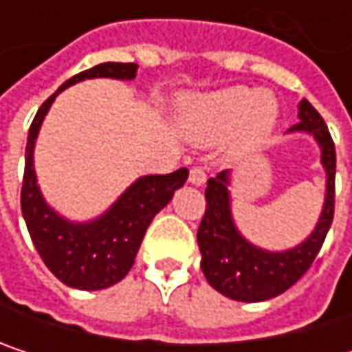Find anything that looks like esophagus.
<instances>
[{
  "label": "esophagus",
  "instance_id": "obj_1",
  "mask_svg": "<svg viewBox=\"0 0 352 352\" xmlns=\"http://www.w3.org/2000/svg\"><path fill=\"white\" fill-rule=\"evenodd\" d=\"M189 183H193V185H204L206 183V171H204V167H191V171H189Z\"/></svg>",
  "mask_w": 352,
  "mask_h": 352
}]
</instances>
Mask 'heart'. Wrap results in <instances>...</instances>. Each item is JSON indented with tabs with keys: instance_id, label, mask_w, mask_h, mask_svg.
Here are the masks:
<instances>
[{
	"instance_id": "1",
	"label": "heart",
	"mask_w": 352,
	"mask_h": 352,
	"mask_svg": "<svg viewBox=\"0 0 352 352\" xmlns=\"http://www.w3.org/2000/svg\"><path fill=\"white\" fill-rule=\"evenodd\" d=\"M279 107L271 94L230 87L197 100L191 107V136L199 144H216L236 132L243 144L263 140L277 122Z\"/></svg>"
}]
</instances>
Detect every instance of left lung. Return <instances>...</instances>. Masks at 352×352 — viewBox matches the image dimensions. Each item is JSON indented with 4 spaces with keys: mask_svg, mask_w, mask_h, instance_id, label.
I'll list each match as a JSON object with an SVG mask.
<instances>
[{
    "mask_svg": "<svg viewBox=\"0 0 352 352\" xmlns=\"http://www.w3.org/2000/svg\"><path fill=\"white\" fill-rule=\"evenodd\" d=\"M300 122L289 128L314 134L322 148L326 169V201L316 230L300 246L285 252L261 250L239 234L230 216L228 171L208 179L206 212L197 228L201 271L208 283L222 296L236 302H263L287 292L314 263L334 218L336 151L326 122L308 100L300 104Z\"/></svg>",
    "mask_w": 352,
    "mask_h": 352,
    "instance_id": "left-lung-1",
    "label": "left lung"
}]
</instances>
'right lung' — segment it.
<instances>
[{"instance_id":"add662e5","label":"right lung","mask_w":352,"mask_h":352,"mask_svg":"<svg viewBox=\"0 0 352 352\" xmlns=\"http://www.w3.org/2000/svg\"><path fill=\"white\" fill-rule=\"evenodd\" d=\"M136 63H102L73 75L38 107L28 130L26 165L22 181V214L36 250L50 273L69 287L106 289L122 281L134 265L136 252L153 218L171 201L175 189L183 187L189 171L177 169L169 175L140 177L106 214L89 224H71L56 216L42 199L36 185L34 142L40 124L54 98L69 85L94 77L134 79Z\"/></svg>"}]
</instances>
